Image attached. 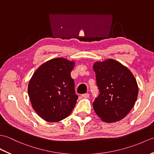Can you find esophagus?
Masks as SVG:
<instances>
[{"label":"esophagus","instance_id":"34e87169","mask_svg":"<svg viewBox=\"0 0 154 154\" xmlns=\"http://www.w3.org/2000/svg\"><path fill=\"white\" fill-rule=\"evenodd\" d=\"M82 97L85 99H87V98L89 97V93H85V94H82Z\"/></svg>","mask_w":154,"mask_h":154}]
</instances>
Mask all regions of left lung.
Returning a JSON list of instances; mask_svg holds the SVG:
<instances>
[{"label":"left lung","mask_w":154,"mask_h":154,"mask_svg":"<svg viewBox=\"0 0 154 154\" xmlns=\"http://www.w3.org/2000/svg\"><path fill=\"white\" fill-rule=\"evenodd\" d=\"M93 70L100 93L93 102L94 112L105 122L122 120L138 97L135 77L126 67L112 59L94 63Z\"/></svg>","instance_id":"1"}]
</instances>
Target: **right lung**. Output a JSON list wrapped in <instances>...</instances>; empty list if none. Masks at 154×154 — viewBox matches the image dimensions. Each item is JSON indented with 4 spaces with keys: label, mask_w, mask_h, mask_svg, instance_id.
I'll return each instance as SVG.
<instances>
[{
    "label": "right lung",
    "mask_w": 154,
    "mask_h": 154,
    "mask_svg": "<svg viewBox=\"0 0 154 154\" xmlns=\"http://www.w3.org/2000/svg\"><path fill=\"white\" fill-rule=\"evenodd\" d=\"M75 62L58 57L42 64L32 75L28 93L32 107L42 119L59 122L71 114L76 104L71 72Z\"/></svg>",
    "instance_id": "add662e5"
}]
</instances>
